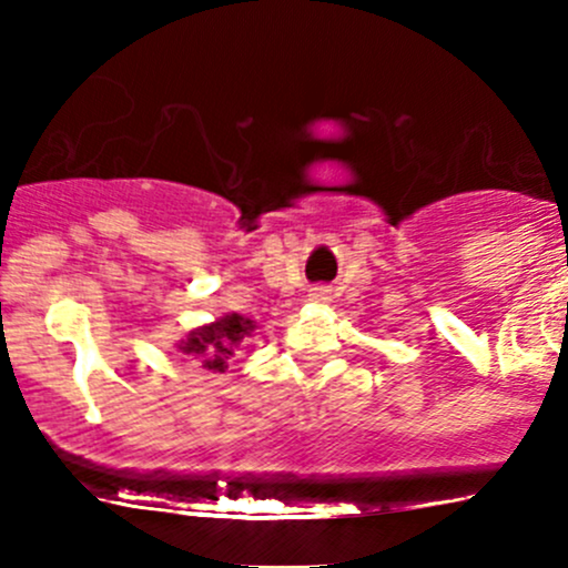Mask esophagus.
<instances>
[{"mask_svg": "<svg viewBox=\"0 0 568 568\" xmlns=\"http://www.w3.org/2000/svg\"><path fill=\"white\" fill-rule=\"evenodd\" d=\"M311 302H316V305H326V302H329V288H313Z\"/></svg>", "mask_w": 568, "mask_h": 568, "instance_id": "34e87169", "label": "esophagus"}]
</instances>
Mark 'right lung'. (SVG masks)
Masks as SVG:
<instances>
[{"instance_id": "obj_1", "label": "right lung", "mask_w": 568, "mask_h": 568, "mask_svg": "<svg viewBox=\"0 0 568 568\" xmlns=\"http://www.w3.org/2000/svg\"><path fill=\"white\" fill-rule=\"evenodd\" d=\"M255 321L242 316V313H225L211 324L194 326L183 341H178V352L200 363V368L211 374H225L227 359L236 354L247 337L255 335Z\"/></svg>"}]
</instances>
